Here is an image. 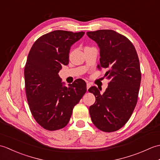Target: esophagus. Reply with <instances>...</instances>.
Wrapping results in <instances>:
<instances>
[{"label": "esophagus", "mask_w": 160, "mask_h": 160, "mask_svg": "<svg viewBox=\"0 0 160 160\" xmlns=\"http://www.w3.org/2000/svg\"><path fill=\"white\" fill-rule=\"evenodd\" d=\"M91 87V84L90 83H87V89L88 90Z\"/></svg>", "instance_id": "esophagus-1"}]
</instances>
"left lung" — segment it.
<instances>
[{
    "instance_id": "1",
    "label": "left lung",
    "mask_w": 160,
    "mask_h": 160,
    "mask_svg": "<svg viewBox=\"0 0 160 160\" xmlns=\"http://www.w3.org/2000/svg\"><path fill=\"white\" fill-rule=\"evenodd\" d=\"M100 49L98 68H108L104 76L109 80L103 94L91 87L96 96L89 107L93 123L100 130L113 132L127 123L136 106L141 82L140 61L135 47L127 37L110 29L87 32Z\"/></svg>"
}]
</instances>
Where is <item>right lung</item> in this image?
<instances>
[{
  "label": "right lung",
  "instance_id": "obj_1",
  "mask_svg": "<svg viewBox=\"0 0 160 160\" xmlns=\"http://www.w3.org/2000/svg\"><path fill=\"white\" fill-rule=\"evenodd\" d=\"M84 34L56 30L40 37L29 51L24 71L27 99L33 117L47 130L65 127L87 91L83 80L67 87L58 75L69 64L71 47Z\"/></svg>",
  "mask_w": 160,
  "mask_h": 160
}]
</instances>
